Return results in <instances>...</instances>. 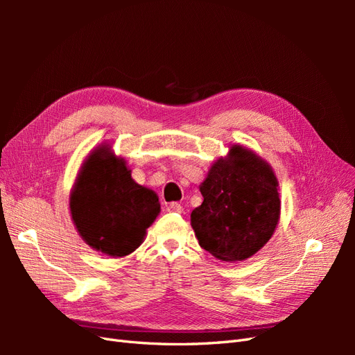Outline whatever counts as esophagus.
<instances>
[{
    "label": "esophagus",
    "instance_id": "esophagus-1",
    "mask_svg": "<svg viewBox=\"0 0 355 355\" xmlns=\"http://www.w3.org/2000/svg\"><path fill=\"white\" fill-rule=\"evenodd\" d=\"M167 211H171V213H182V211H184V207H182L179 202H170L168 206H167Z\"/></svg>",
    "mask_w": 355,
    "mask_h": 355
}]
</instances>
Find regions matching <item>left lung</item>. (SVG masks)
<instances>
[{
    "mask_svg": "<svg viewBox=\"0 0 355 355\" xmlns=\"http://www.w3.org/2000/svg\"><path fill=\"white\" fill-rule=\"evenodd\" d=\"M272 167L252 149L231 145L201 182V206L191 213L198 244L216 259L245 261L271 240L282 200Z\"/></svg>",
    "mask_w": 355,
    "mask_h": 355,
    "instance_id": "left-lung-1",
    "label": "left lung"
}]
</instances>
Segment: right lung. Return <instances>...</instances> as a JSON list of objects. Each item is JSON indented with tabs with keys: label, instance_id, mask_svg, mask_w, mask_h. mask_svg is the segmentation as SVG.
<instances>
[{
	"label": "right lung",
	"instance_id": "add662e5",
	"mask_svg": "<svg viewBox=\"0 0 355 355\" xmlns=\"http://www.w3.org/2000/svg\"><path fill=\"white\" fill-rule=\"evenodd\" d=\"M72 222L93 250L123 257L145 240L159 214L158 196L139 185L124 158L101 144L85 157L69 194Z\"/></svg>",
	"mask_w": 355,
	"mask_h": 355
}]
</instances>
